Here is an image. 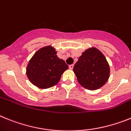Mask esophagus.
Returning <instances> with one entry per match:
<instances>
[{"label": "esophagus", "instance_id": "1", "mask_svg": "<svg viewBox=\"0 0 131 131\" xmlns=\"http://www.w3.org/2000/svg\"><path fill=\"white\" fill-rule=\"evenodd\" d=\"M69 69H70V70H72L74 68V64H70V65H69Z\"/></svg>", "mask_w": 131, "mask_h": 131}]
</instances>
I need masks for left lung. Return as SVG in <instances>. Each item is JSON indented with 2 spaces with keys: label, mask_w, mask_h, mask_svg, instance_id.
Instances as JSON below:
<instances>
[{
  "label": "left lung",
  "mask_w": 131,
  "mask_h": 131,
  "mask_svg": "<svg viewBox=\"0 0 131 131\" xmlns=\"http://www.w3.org/2000/svg\"><path fill=\"white\" fill-rule=\"evenodd\" d=\"M78 82L90 90L102 88L109 80L110 64L104 54L94 47L82 53L73 68Z\"/></svg>",
  "instance_id": "left-lung-1"
}]
</instances>
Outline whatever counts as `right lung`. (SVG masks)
Segmentation results:
<instances>
[{"mask_svg":"<svg viewBox=\"0 0 131 131\" xmlns=\"http://www.w3.org/2000/svg\"><path fill=\"white\" fill-rule=\"evenodd\" d=\"M51 45L37 50L26 67V75L39 88L47 89L57 84L62 73L69 69L64 60L59 59Z\"/></svg>","mask_w":131,"mask_h":131,"instance_id":"right-lung-1","label":"right lung"}]
</instances>
